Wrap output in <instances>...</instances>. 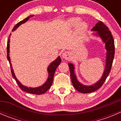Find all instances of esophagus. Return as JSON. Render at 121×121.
<instances>
[{
  "mask_svg": "<svg viewBox=\"0 0 121 121\" xmlns=\"http://www.w3.org/2000/svg\"><path fill=\"white\" fill-rule=\"evenodd\" d=\"M71 57V53L69 52H65L62 54V57L65 60H68Z\"/></svg>",
  "mask_w": 121,
  "mask_h": 121,
  "instance_id": "esophagus-1",
  "label": "esophagus"
}]
</instances>
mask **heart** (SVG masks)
Segmentation results:
<instances>
[{
	"instance_id": "1",
	"label": "heart",
	"mask_w": 121,
	"mask_h": 121,
	"mask_svg": "<svg viewBox=\"0 0 121 121\" xmlns=\"http://www.w3.org/2000/svg\"><path fill=\"white\" fill-rule=\"evenodd\" d=\"M81 19L78 17H74L69 19L68 21V24L69 27H75L77 26V31L78 33H83L84 31L87 29V24L85 22H81Z\"/></svg>"
}]
</instances>
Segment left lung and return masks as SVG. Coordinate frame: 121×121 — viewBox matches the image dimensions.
<instances>
[{
    "label": "left lung",
    "instance_id": "1",
    "mask_svg": "<svg viewBox=\"0 0 121 121\" xmlns=\"http://www.w3.org/2000/svg\"><path fill=\"white\" fill-rule=\"evenodd\" d=\"M91 30L97 31L95 34L96 36H99L100 38H101L102 41L105 44V49L107 50L105 67L100 80L95 84L92 85H83L77 80L76 75L74 73V65L71 63H68L71 79L73 86L78 91L84 94L94 92L102 86L110 73L115 55L114 40L111 32L109 30L108 27L101 21H98V22L95 24V26L92 28Z\"/></svg>",
    "mask_w": 121,
    "mask_h": 121
}]
</instances>
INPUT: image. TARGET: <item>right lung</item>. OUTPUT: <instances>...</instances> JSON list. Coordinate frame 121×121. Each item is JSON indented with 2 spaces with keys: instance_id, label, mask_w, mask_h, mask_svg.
Listing matches in <instances>:
<instances>
[{
  "instance_id": "obj_1",
  "label": "right lung",
  "mask_w": 121,
  "mask_h": 121,
  "mask_svg": "<svg viewBox=\"0 0 121 121\" xmlns=\"http://www.w3.org/2000/svg\"><path fill=\"white\" fill-rule=\"evenodd\" d=\"M34 16V15H30L29 16H28L27 17H26V19H24V20H22L20 22L17 23L14 27H13L12 31H14L17 28L19 27L21 24H23L25 22H26L30 17ZM11 35V34H10ZM10 35L9 37V39L8 40V44H7V58H8V61H9L10 65V68H11V73H12V76L13 77L15 80L16 81L17 83L19 85V87L21 88L22 90L24 91V92H26L27 93L30 94H36V95H41L45 93L46 92H47L48 90L50 89V88L52 86V83H53V78H54V75L55 71H56V69H57V67L59 65V64L61 63V59L60 57L58 56L56 60H55L54 61L52 62L49 65V66L47 68V71H48V78H47V81H46L44 84H43L41 86H39V87H36V88H31V87H27L26 86H24V85H22L21 84V82L16 78L15 76V74H14V71H13V68H12V64L10 63V59L9 57V47H10Z\"/></svg>"
}]
</instances>
